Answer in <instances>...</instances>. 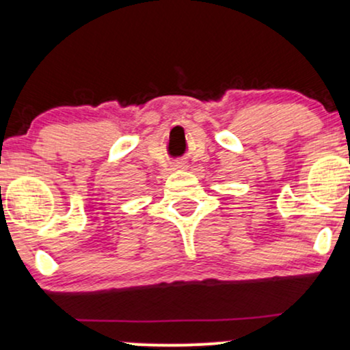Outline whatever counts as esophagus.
Listing matches in <instances>:
<instances>
[{
  "label": "esophagus",
  "instance_id": "esophagus-1",
  "mask_svg": "<svg viewBox=\"0 0 350 350\" xmlns=\"http://www.w3.org/2000/svg\"><path fill=\"white\" fill-rule=\"evenodd\" d=\"M186 167H187V164L183 163V161L174 164V170H186Z\"/></svg>",
  "mask_w": 350,
  "mask_h": 350
}]
</instances>
